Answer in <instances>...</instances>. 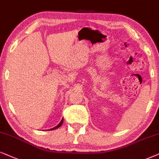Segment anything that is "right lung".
<instances>
[{
    "label": "right lung",
    "mask_w": 159,
    "mask_h": 159,
    "mask_svg": "<svg viewBox=\"0 0 159 159\" xmlns=\"http://www.w3.org/2000/svg\"><path fill=\"white\" fill-rule=\"evenodd\" d=\"M64 118H63V119H62L61 120V122H60V123L59 124V125H58L57 126H56V127H54V128H51V129H50V130H54V129H56V128H59V127H60V126H61V125H62V123H63V121H64Z\"/></svg>",
    "instance_id": "add662e5"
}]
</instances>
